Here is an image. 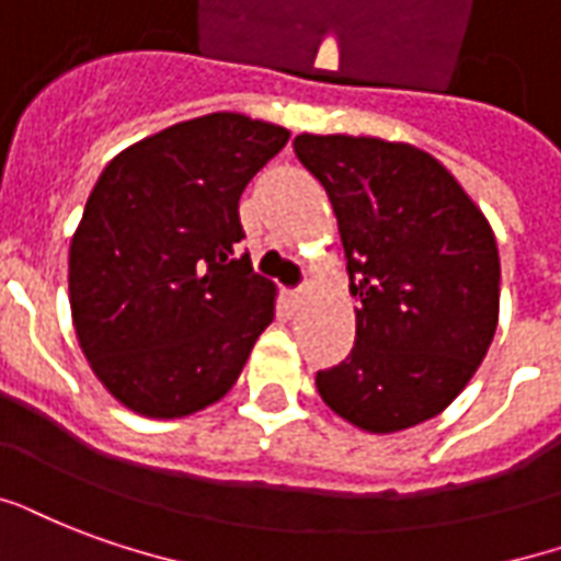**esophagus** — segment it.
Segmentation results:
<instances>
[{"label": "esophagus", "instance_id": "34e87169", "mask_svg": "<svg viewBox=\"0 0 561 561\" xmlns=\"http://www.w3.org/2000/svg\"><path fill=\"white\" fill-rule=\"evenodd\" d=\"M286 301L296 307V310H298V307H305L307 289H286Z\"/></svg>", "mask_w": 561, "mask_h": 561}]
</instances>
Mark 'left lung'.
Returning a JSON list of instances; mask_svg holds the SVG:
<instances>
[{
  "instance_id": "8db88e82",
  "label": "left lung",
  "mask_w": 561,
  "mask_h": 561,
  "mask_svg": "<svg viewBox=\"0 0 561 561\" xmlns=\"http://www.w3.org/2000/svg\"><path fill=\"white\" fill-rule=\"evenodd\" d=\"M348 260L355 348L316 373L325 405L373 435L444 411L488 355L500 319L494 230L458 180L414 145L301 136Z\"/></svg>"
}]
</instances>
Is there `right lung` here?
<instances>
[{
	"mask_svg": "<svg viewBox=\"0 0 561 561\" xmlns=\"http://www.w3.org/2000/svg\"><path fill=\"white\" fill-rule=\"evenodd\" d=\"M289 129L236 112L126 147L96 180L70 242V310L94 376L121 405L188 416L236 385L275 319L239 197Z\"/></svg>",
	"mask_w": 561,
	"mask_h": 561,
	"instance_id": "add662e5",
	"label": "right lung"
}]
</instances>
